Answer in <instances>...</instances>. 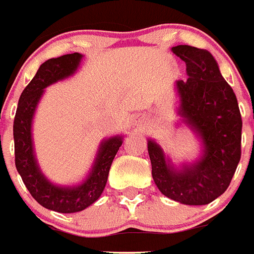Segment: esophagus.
<instances>
[{"mask_svg":"<svg viewBox=\"0 0 254 254\" xmlns=\"http://www.w3.org/2000/svg\"><path fill=\"white\" fill-rule=\"evenodd\" d=\"M144 122H145L144 117H139V122H137V123H140V125H144Z\"/></svg>","mask_w":254,"mask_h":254,"instance_id":"1","label":"esophagus"}]
</instances>
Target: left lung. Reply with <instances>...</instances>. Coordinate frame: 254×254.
I'll return each instance as SVG.
<instances>
[{
	"mask_svg": "<svg viewBox=\"0 0 254 254\" xmlns=\"http://www.w3.org/2000/svg\"><path fill=\"white\" fill-rule=\"evenodd\" d=\"M172 51L185 62L189 76L176 81L177 114L200 141V153L194 161L177 165L159 143L148 139L152 177L170 199L202 206L230 186L241 157L243 121L236 95L207 50L176 46Z\"/></svg>",
	"mask_w": 254,
	"mask_h": 254,
	"instance_id": "left-lung-1",
	"label": "left lung"
}]
</instances>
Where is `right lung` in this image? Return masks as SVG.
I'll return each mask as SVG.
<instances>
[{"instance_id": "add662e5", "label": "right lung", "mask_w": 254, "mask_h": 254, "mask_svg": "<svg viewBox=\"0 0 254 254\" xmlns=\"http://www.w3.org/2000/svg\"><path fill=\"white\" fill-rule=\"evenodd\" d=\"M82 58L84 55L74 52L44 62L31 82L22 92L14 118V151L18 173L21 174L23 184L38 203L62 214L82 211L98 199L106 186L113 160L123 143V135L103 139L99 144L92 169L77 185L66 186L54 184L40 169L32 141V121L36 107L43 97L44 89L73 76Z\"/></svg>"}]
</instances>
